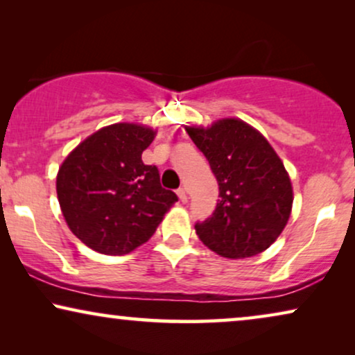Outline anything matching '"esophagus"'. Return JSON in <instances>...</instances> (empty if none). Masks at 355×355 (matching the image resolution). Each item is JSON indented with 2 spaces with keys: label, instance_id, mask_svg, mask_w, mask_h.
<instances>
[{
  "label": "esophagus",
  "instance_id": "esophagus-1",
  "mask_svg": "<svg viewBox=\"0 0 355 355\" xmlns=\"http://www.w3.org/2000/svg\"><path fill=\"white\" fill-rule=\"evenodd\" d=\"M176 193H178V197H179V200H181L182 203H186L187 202V191H186V187H179L178 191H176Z\"/></svg>",
  "mask_w": 355,
  "mask_h": 355
}]
</instances>
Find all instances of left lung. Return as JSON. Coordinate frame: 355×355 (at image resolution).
<instances>
[{
	"label": "left lung",
	"mask_w": 355,
	"mask_h": 355,
	"mask_svg": "<svg viewBox=\"0 0 355 355\" xmlns=\"http://www.w3.org/2000/svg\"><path fill=\"white\" fill-rule=\"evenodd\" d=\"M220 186V200L196 223L208 249L245 259L268 249L283 232L293 208V186L273 147L244 121L227 118L210 128H187Z\"/></svg>",
	"instance_id": "1"
}]
</instances>
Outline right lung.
<instances>
[{
  "label": "right lung",
  "instance_id": "1",
  "mask_svg": "<svg viewBox=\"0 0 355 355\" xmlns=\"http://www.w3.org/2000/svg\"><path fill=\"white\" fill-rule=\"evenodd\" d=\"M155 130L119 123L77 145L56 176L58 200L69 230L100 254L125 255L157 231L178 196L159 184L158 168L142 162Z\"/></svg>",
  "mask_w": 355,
  "mask_h": 355
}]
</instances>
